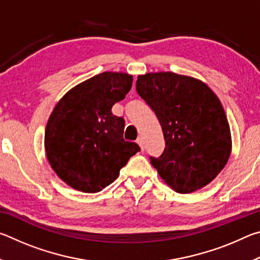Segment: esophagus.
I'll use <instances>...</instances> for the list:
<instances>
[{
    "mask_svg": "<svg viewBox=\"0 0 260 260\" xmlns=\"http://www.w3.org/2000/svg\"><path fill=\"white\" fill-rule=\"evenodd\" d=\"M136 143L139 144L140 146V148H141V150H144V144H143V139L142 138H138V140H136Z\"/></svg>",
    "mask_w": 260,
    "mask_h": 260,
    "instance_id": "34e87169",
    "label": "esophagus"
}]
</instances>
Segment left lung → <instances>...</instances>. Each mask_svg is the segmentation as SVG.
<instances>
[{
	"label": "left lung",
	"mask_w": 260,
	"mask_h": 260,
	"mask_svg": "<svg viewBox=\"0 0 260 260\" xmlns=\"http://www.w3.org/2000/svg\"><path fill=\"white\" fill-rule=\"evenodd\" d=\"M136 91L164 134V151L150 157L160 178L180 193L209 184L232 151L230 125L217 95L199 79L172 72L139 76Z\"/></svg>",
	"instance_id": "obj_1"
}]
</instances>
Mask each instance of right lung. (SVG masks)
I'll list each match as a JSON object with an SVG mask.
<instances>
[{
  "mask_svg": "<svg viewBox=\"0 0 260 260\" xmlns=\"http://www.w3.org/2000/svg\"><path fill=\"white\" fill-rule=\"evenodd\" d=\"M132 82L127 73L98 74L69 90L51 112L45 133L47 158L73 189L101 191L140 151L135 142L124 140V118L111 111L125 99Z\"/></svg>",
  "mask_w": 260,
  "mask_h": 260,
  "instance_id": "obj_1",
  "label": "right lung"
}]
</instances>
